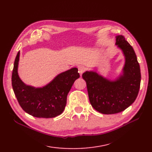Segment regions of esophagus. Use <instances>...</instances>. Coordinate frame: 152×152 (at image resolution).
<instances>
[{
  "instance_id": "1",
  "label": "esophagus",
  "mask_w": 152,
  "mask_h": 152,
  "mask_svg": "<svg viewBox=\"0 0 152 152\" xmlns=\"http://www.w3.org/2000/svg\"><path fill=\"white\" fill-rule=\"evenodd\" d=\"M85 70H86V69H85L84 66L80 65L78 67V72L80 73V75H82V74L85 71Z\"/></svg>"
}]
</instances>
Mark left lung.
<instances>
[{
  "label": "left lung",
  "mask_w": 152,
  "mask_h": 152,
  "mask_svg": "<svg viewBox=\"0 0 152 152\" xmlns=\"http://www.w3.org/2000/svg\"><path fill=\"white\" fill-rule=\"evenodd\" d=\"M115 45L125 59L122 75L110 80L96 71L85 72L88 98L92 107L103 114L122 112L134 102L141 83V71L133 48L122 35L115 37Z\"/></svg>",
  "instance_id": "8db88e82"
}]
</instances>
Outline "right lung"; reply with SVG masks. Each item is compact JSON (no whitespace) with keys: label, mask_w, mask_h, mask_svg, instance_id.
I'll list each match as a JSON object with an SVG mask.
<instances>
[{"label":"right lung","mask_w":152,"mask_h":152,"mask_svg":"<svg viewBox=\"0 0 152 152\" xmlns=\"http://www.w3.org/2000/svg\"><path fill=\"white\" fill-rule=\"evenodd\" d=\"M20 57L18 51L14 62L12 87L15 96L26 113L39 118H52L60 115L67 103V96L75 80L79 78L77 69L74 67L58 75L43 87L26 85L18 74Z\"/></svg>","instance_id":"add662e5"}]
</instances>
